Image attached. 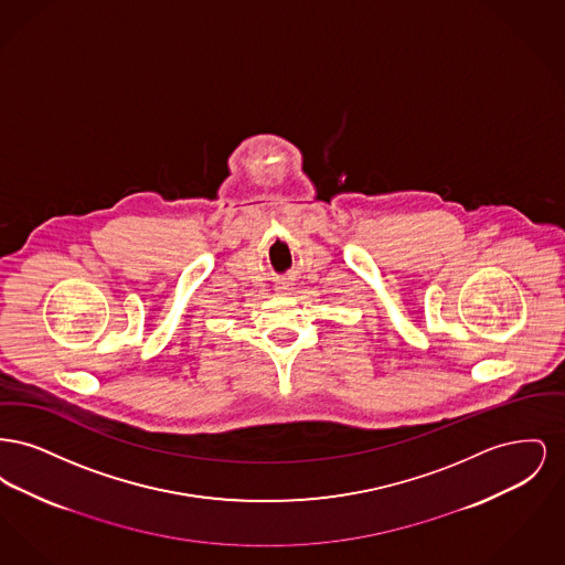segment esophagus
<instances>
[{"mask_svg":"<svg viewBox=\"0 0 565 565\" xmlns=\"http://www.w3.org/2000/svg\"><path fill=\"white\" fill-rule=\"evenodd\" d=\"M277 290H279V292H288V290H290V286H288V284H284V286H279Z\"/></svg>","mask_w":565,"mask_h":565,"instance_id":"1","label":"esophagus"}]
</instances>
